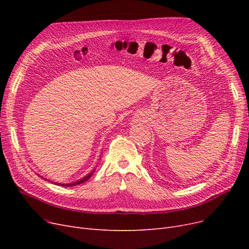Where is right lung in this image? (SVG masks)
Listing matches in <instances>:
<instances>
[{
	"mask_svg": "<svg viewBox=\"0 0 249 249\" xmlns=\"http://www.w3.org/2000/svg\"><path fill=\"white\" fill-rule=\"evenodd\" d=\"M94 172L95 171H93L91 172L90 174H89L88 176H86V177H84L83 178H81V179H78V180H76V181H74V182H71V184H58V182H55L54 185H57V186H61V187H72V186H76V185H80V184H83L84 181H86V180H88L90 177H91V175L94 174ZM42 178V177H41ZM50 181V180H49Z\"/></svg>",
	"mask_w": 249,
	"mask_h": 249,
	"instance_id": "add662e5",
	"label": "right lung"
}]
</instances>
